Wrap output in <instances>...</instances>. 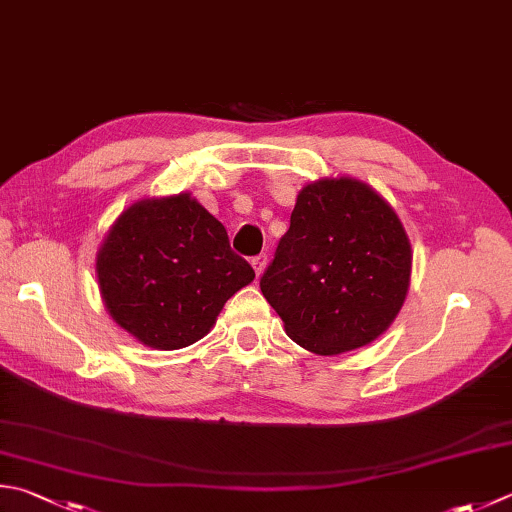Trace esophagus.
I'll list each match as a JSON object with an SVG mask.
<instances>
[{
    "instance_id": "34e87169",
    "label": "esophagus",
    "mask_w": 512,
    "mask_h": 512,
    "mask_svg": "<svg viewBox=\"0 0 512 512\" xmlns=\"http://www.w3.org/2000/svg\"><path fill=\"white\" fill-rule=\"evenodd\" d=\"M265 265H267V256H265V254H258V256L252 258V267H254V272H256L258 276L265 272Z\"/></svg>"
}]
</instances>
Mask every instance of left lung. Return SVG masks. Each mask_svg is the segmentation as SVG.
I'll use <instances>...</instances> for the list:
<instances>
[{"label":"left lung","instance_id":"left-lung-1","mask_svg":"<svg viewBox=\"0 0 512 512\" xmlns=\"http://www.w3.org/2000/svg\"><path fill=\"white\" fill-rule=\"evenodd\" d=\"M412 249L399 216L354 178L301 189L260 292L292 341L332 356L372 343L397 318Z\"/></svg>","mask_w":512,"mask_h":512}]
</instances>
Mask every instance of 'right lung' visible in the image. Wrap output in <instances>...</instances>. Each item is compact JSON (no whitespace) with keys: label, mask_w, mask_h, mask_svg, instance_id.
<instances>
[{"label":"right lung","mask_w":512,"mask_h":512,"mask_svg":"<svg viewBox=\"0 0 512 512\" xmlns=\"http://www.w3.org/2000/svg\"><path fill=\"white\" fill-rule=\"evenodd\" d=\"M95 272L113 321L156 350L200 341L256 276L191 194L133 202L106 234Z\"/></svg>","instance_id":"1"}]
</instances>
